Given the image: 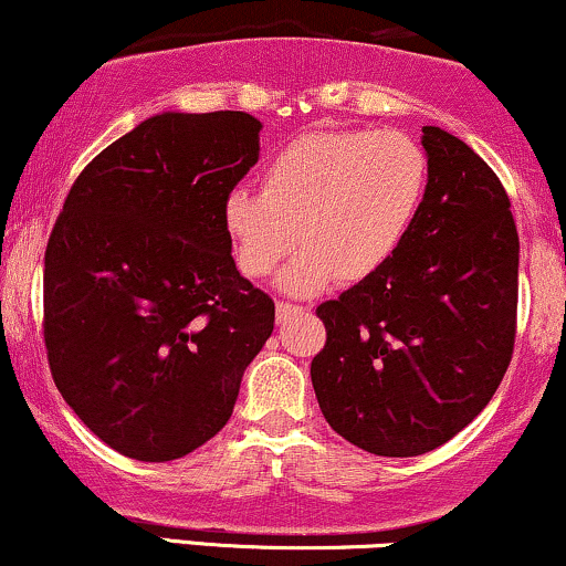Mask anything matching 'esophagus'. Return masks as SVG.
Here are the masks:
<instances>
[{
	"label": "esophagus",
	"mask_w": 566,
	"mask_h": 566,
	"mask_svg": "<svg viewBox=\"0 0 566 566\" xmlns=\"http://www.w3.org/2000/svg\"><path fill=\"white\" fill-rule=\"evenodd\" d=\"M297 313H303V305H292V303H276V321L279 324H287V321H292L297 316Z\"/></svg>",
	"instance_id": "34e87169"
}]
</instances>
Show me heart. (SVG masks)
<instances>
[{
	"mask_svg": "<svg viewBox=\"0 0 566 566\" xmlns=\"http://www.w3.org/2000/svg\"><path fill=\"white\" fill-rule=\"evenodd\" d=\"M428 156L399 130L307 133L284 146L263 171V190H232L224 227L245 276L263 279L300 242L282 271L292 295L376 274L418 217Z\"/></svg>",
	"mask_w": 566,
	"mask_h": 566,
	"instance_id": "b5f03b06",
	"label": "heart"
}]
</instances>
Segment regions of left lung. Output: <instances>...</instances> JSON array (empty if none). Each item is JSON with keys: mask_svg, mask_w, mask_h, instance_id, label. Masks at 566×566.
Returning a JSON list of instances; mask_svg holds the SVG:
<instances>
[{"mask_svg": "<svg viewBox=\"0 0 566 566\" xmlns=\"http://www.w3.org/2000/svg\"><path fill=\"white\" fill-rule=\"evenodd\" d=\"M428 185L402 245L326 300L311 363L326 423L378 457L447 443L491 402L517 334L520 238L510 196L468 143L423 127Z\"/></svg>", "mask_w": 566, "mask_h": 566, "instance_id": "1", "label": "left lung"}]
</instances>
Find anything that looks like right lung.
<instances>
[{
  "label": "right lung",
  "mask_w": 566,
  "mask_h": 566,
  "mask_svg": "<svg viewBox=\"0 0 566 566\" xmlns=\"http://www.w3.org/2000/svg\"><path fill=\"white\" fill-rule=\"evenodd\" d=\"M259 133L245 112L156 114L64 198L44 259L46 357L114 452L169 462L213 439L274 332V300L240 276L224 227Z\"/></svg>",
  "instance_id": "1"
}]
</instances>
